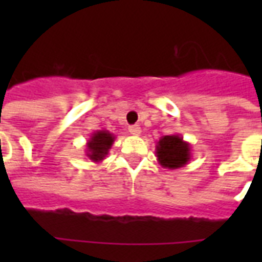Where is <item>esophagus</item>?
Returning <instances> with one entry per match:
<instances>
[{
  "instance_id": "1",
  "label": "esophagus",
  "mask_w": 262,
  "mask_h": 262,
  "mask_svg": "<svg viewBox=\"0 0 262 262\" xmlns=\"http://www.w3.org/2000/svg\"><path fill=\"white\" fill-rule=\"evenodd\" d=\"M129 132H130V135L133 136H140L141 135V127L135 125V126H130L129 127Z\"/></svg>"
}]
</instances>
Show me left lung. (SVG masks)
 <instances>
[{
	"label": "left lung",
	"instance_id": "8db88e82",
	"mask_svg": "<svg viewBox=\"0 0 262 262\" xmlns=\"http://www.w3.org/2000/svg\"><path fill=\"white\" fill-rule=\"evenodd\" d=\"M156 158L164 168L175 170L183 167L191 159L190 144L179 135L163 136L156 143Z\"/></svg>",
	"mask_w": 262,
	"mask_h": 262
}]
</instances>
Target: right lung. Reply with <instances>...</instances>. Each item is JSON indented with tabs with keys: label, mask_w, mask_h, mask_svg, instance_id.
<instances>
[{
	"label": "right lung",
	"mask_w": 262,
	"mask_h": 262,
	"mask_svg": "<svg viewBox=\"0 0 262 262\" xmlns=\"http://www.w3.org/2000/svg\"><path fill=\"white\" fill-rule=\"evenodd\" d=\"M115 136L108 130H96L91 133V137L85 144V154L92 162L99 163L103 159H106L108 151L114 144Z\"/></svg>",
	"instance_id": "1"
}]
</instances>
